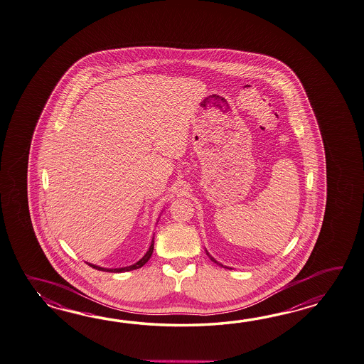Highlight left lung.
Listing matches in <instances>:
<instances>
[{"mask_svg": "<svg viewBox=\"0 0 364 364\" xmlns=\"http://www.w3.org/2000/svg\"><path fill=\"white\" fill-rule=\"evenodd\" d=\"M206 255H208V256H209V259H211V261H213V262H215V264H218V265H220V267H223V265H222V264H219L218 261H217V259H214V257H211L210 255H209V252L206 251ZM226 267V269H230V267Z\"/></svg>", "mask_w": 364, "mask_h": 364, "instance_id": "8db88e82", "label": "left lung"}]
</instances>
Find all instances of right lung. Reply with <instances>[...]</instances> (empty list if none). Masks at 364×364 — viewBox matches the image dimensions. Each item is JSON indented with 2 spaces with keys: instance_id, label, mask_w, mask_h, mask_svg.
Listing matches in <instances>:
<instances>
[{
  "instance_id": "right-lung-1",
  "label": "right lung",
  "mask_w": 364,
  "mask_h": 364,
  "mask_svg": "<svg viewBox=\"0 0 364 364\" xmlns=\"http://www.w3.org/2000/svg\"><path fill=\"white\" fill-rule=\"evenodd\" d=\"M154 251V237L151 242H150V247H149V250L145 253V256L142 257V259L137 261L136 264H133V265H130V267H116V269H107V267H97V265H92V264H89V262H86V264H89L90 267H94V269H97V270H102V272H109V273H122V272H130V270H134V269H139V267H144L146 262L150 259L151 257V255H153Z\"/></svg>"
}]
</instances>
